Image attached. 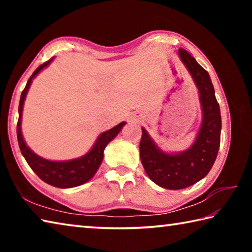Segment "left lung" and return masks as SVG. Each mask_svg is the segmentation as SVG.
Instances as JSON below:
<instances>
[{
  "mask_svg": "<svg viewBox=\"0 0 252 252\" xmlns=\"http://www.w3.org/2000/svg\"><path fill=\"white\" fill-rule=\"evenodd\" d=\"M183 65L198 89L201 105V125L191 146L180 152L162 150L142 127L140 158L148 177L161 188L185 189L201 180L215 163L220 147L221 116L210 75L185 50L179 51Z\"/></svg>",
  "mask_w": 252,
  "mask_h": 252,
  "instance_id": "1",
  "label": "left lung"
}]
</instances>
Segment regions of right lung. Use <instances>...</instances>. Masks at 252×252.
<instances>
[{"label":"right lung","mask_w":252,"mask_h":252,"mask_svg":"<svg viewBox=\"0 0 252 252\" xmlns=\"http://www.w3.org/2000/svg\"><path fill=\"white\" fill-rule=\"evenodd\" d=\"M53 59H50L48 62L43 63L37 69L34 71V73L29 79L25 89L21 94L20 104H19V121L16 132H18V141L21 153L27 160L28 164L30 165L34 172L37 174L41 180L50 186L61 188V189H69V188H74L81 185H84L88 181L94 177L100 165L103 161V152L105 147L112 141L119 134V132L122 130V127L126 125V122H121L118 126L111 127L110 130H106L97 136L93 147L89 150L84 156L75 158V159L64 160V161H54L49 160L45 158H42L35 152L31 150L22 134V113L24 101L29 92V89L31 87L32 81L40 72L49 66Z\"/></svg>","instance_id":"obj_1"}]
</instances>
